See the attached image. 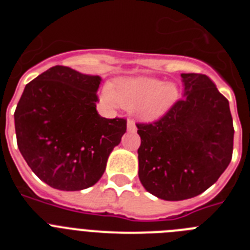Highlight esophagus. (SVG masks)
Wrapping results in <instances>:
<instances>
[{
    "label": "esophagus",
    "mask_w": 250,
    "mask_h": 250,
    "mask_svg": "<svg viewBox=\"0 0 250 250\" xmlns=\"http://www.w3.org/2000/svg\"><path fill=\"white\" fill-rule=\"evenodd\" d=\"M127 130H129L130 132H135L136 131L135 121L131 120V119H129V120H127Z\"/></svg>",
    "instance_id": "1"
}]
</instances>
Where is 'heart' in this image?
Wrapping results in <instances>:
<instances>
[{
	"label": "heart",
	"instance_id": "heart-1",
	"mask_svg": "<svg viewBox=\"0 0 250 250\" xmlns=\"http://www.w3.org/2000/svg\"><path fill=\"white\" fill-rule=\"evenodd\" d=\"M106 103L132 109L143 119H156L170 109L178 99L174 83H163L152 77L120 80L104 94Z\"/></svg>",
	"mask_w": 250,
	"mask_h": 250
}]
</instances>
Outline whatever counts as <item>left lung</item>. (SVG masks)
<instances>
[{
	"label": "left lung",
	"instance_id": "left-lung-1",
	"mask_svg": "<svg viewBox=\"0 0 250 250\" xmlns=\"http://www.w3.org/2000/svg\"><path fill=\"white\" fill-rule=\"evenodd\" d=\"M185 94L158 120L138 123L139 179L164 200L199 195L224 173L233 155L229 101L203 74H182Z\"/></svg>",
	"mask_w": 250,
	"mask_h": 250
}]
</instances>
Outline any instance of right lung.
<instances>
[{
    "label": "right lung",
    "mask_w": 250,
    "mask_h": 250,
    "mask_svg": "<svg viewBox=\"0 0 250 250\" xmlns=\"http://www.w3.org/2000/svg\"><path fill=\"white\" fill-rule=\"evenodd\" d=\"M101 79L54 66L28 83L15 111L17 146L31 170L59 190L92 187L126 131V119L96 111Z\"/></svg>",
    "instance_id": "obj_1"
}]
</instances>
